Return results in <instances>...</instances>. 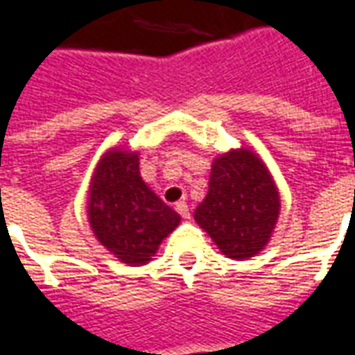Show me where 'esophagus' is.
Masks as SVG:
<instances>
[{
  "label": "esophagus",
  "mask_w": 355,
  "mask_h": 355,
  "mask_svg": "<svg viewBox=\"0 0 355 355\" xmlns=\"http://www.w3.org/2000/svg\"><path fill=\"white\" fill-rule=\"evenodd\" d=\"M175 210H178V214L182 216L183 220H189L191 218V212H189V205L185 202V200H180L178 205H175Z\"/></svg>",
  "instance_id": "1"
}]
</instances>
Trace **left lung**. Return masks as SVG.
<instances>
[{"label": "left lung", "mask_w": 355, "mask_h": 355, "mask_svg": "<svg viewBox=\"0 0 355 355\" xmlns=\"http://www.w3.org/2000/svg\"><path fill=\"white\" fill-rule=\"evenodd\" d=\"M279 208L270 170L254 150L243 147L212 162L208 195L195 210V222L227 258L248 260L270 243Z\"/></svg>", "instance_id": "8db88e82"}]
</instances>
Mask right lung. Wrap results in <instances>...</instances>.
Here are the masks:
<instances>
[{
	"label": "right lung",
	"instance_id": "1",
	"mask_svg": "<svg viewBox=\"0 0 355 355\" xmlns=\"http://www.w3.org/2000/svg\"><path fill=\"white\" fill-rule=\"evenodd\" d=\"M87 220L97 241L120 262L143 266L182 218L143 182L137 153L114 147L93 172Z\"/></svg>",
	"mask_w": 355,
	"mask_h": 355
}]
</instances>
